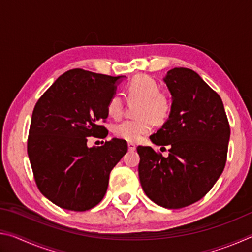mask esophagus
Segmentation results:
<instances>
[{
  "mask_svg": "<svg viewBox=\"0 0 252 252\" xmlns=\"http://www.w3.org/2000/svg\"><path fill=\"white\" fill-rule=\"evenodd\" d=\"M127 148H129L130 151H134L136 147H135V144L133 142H129V143H127Z\"/></svg>",
  "mask_w": 252,
  "mask_h": 252,
  "instance_id": "1",
  "label": "esophagus"
}]
</instances>
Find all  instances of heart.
<instances>
[{
  "label": "heart",
  "instance_id": "obj_1",
  "mask_svg": "<svg viewBox=\"0 0 252 252\" xmlns=\"http://www.w3.org/2000/svg\"><path fill=\"white\" fill-rule=\"evenodd\" d=\"M126 94L130 101H140L136 105L134 120H125L113 127V133L119 139L135 142L148 134L152 129V120L162 123L167 120L171 110V104L164 95L161 94L160 85L148 75H136L130 81L126 88ZM110 117L119 118L123 111V100L119 94H114L106 105Z\"/></svg>",
  "mask_w": 252,
  "mask_h": 252
}]
</instances>
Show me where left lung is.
<instances>
[{
  "label": "left lung",
  "instance_id": "1",
  "mask_svg": "<svg viewBox=\"0 0 252 252\" xmlns=\"http://www.w3.org/2000/svg\"><path fill=\"white\" fill-rule=\"evenodd\" d=\"M163 81L172 96L171 110L150 140L170 146L169 156L139 146V179L158 206L180 209L202 199L221 176L230 126L221 97L197 72L174 67Z\"/></svg>",
  "mask_w": 252,
  "mask_h": 252
}]
</instances>
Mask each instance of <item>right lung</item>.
Segmentation results:
<instances>
[{
  "instance_id": "obj_1",
  "label": "right lung",
  "mask_w": 252,
  "mask_h": 252,
  "mask_svg": "<svg viewBox=\"0 0 252 252\" xmlns=\"http://www.w3.org/2000/svg\"><path fill=\"white\" fill-rule=\"evenodd\" d=\"M125 75L110 76L81 69L55 80L34 106L28 155L41 193L60 208L85 211L106 192L110 172L127 151L113 138L88 147L89 136L105 138L106 105Z\"/></svg>"
}]
</instances>
